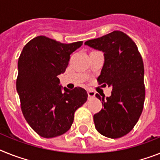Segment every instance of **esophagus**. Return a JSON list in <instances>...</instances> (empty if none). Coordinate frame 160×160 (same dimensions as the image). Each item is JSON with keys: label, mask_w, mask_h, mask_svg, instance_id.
<instances>
[{"label": "esophagus", "mask_w": 160, "mask_h": 160, "mask_svg": "<svg viewBox=\"0 0 160 160\" xmlns=\"http://www.w3.org/2000/svg\"><path fill=\"white\" fill-rule=\"evenodd\" d=\"M95 92H93V91H91V90H88V98H94L95 97Z\"/></svg>", "instance_id": "obj_1"}]
</instances>
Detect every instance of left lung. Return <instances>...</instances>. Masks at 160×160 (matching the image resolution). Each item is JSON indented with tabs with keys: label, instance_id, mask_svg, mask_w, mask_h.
<instances>
[{
	"label": "left lung",
	"instance_id": "8db88e82",
	"mask_svg": "<svg viewBox=\"0 0 160 160\" xmlns=\"http://www.w3.org/2000/svg\"><path fill=\"white\" fill-rule=\"evenodd\" d=\"M84 45L104 53L99 84L112 87L111 95L97 93L103 108L93 115L102 135L119 138L128 134L140 118L145 101L144 65L136 44L128 35L114 31Z\"/></svg>",
	"mask_w": 160,
	"mask_h": 160
}]
</instances>
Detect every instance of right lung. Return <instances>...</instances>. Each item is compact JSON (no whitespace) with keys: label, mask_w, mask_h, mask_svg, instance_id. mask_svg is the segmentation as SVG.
Segmentation results:
<instances>
[{"label":"right lung","mask_w":160,"mask_h":160,"mask_svg":"<svg viewBox=\"0 0 160 160\" xmlns=\"http://www.w3.org/2000/svg\"><path fill=\"white\" fill-rule=\"evenodd\" d=\"M82 44H62L39 36L22 49L18 62L16 88L24 118L41 137L55 138L68 132L75 111L87 101L85 89L62 88L58 78L65 72L70 55Z\"/></svg>","instance_id":"1"}]
</instances>
